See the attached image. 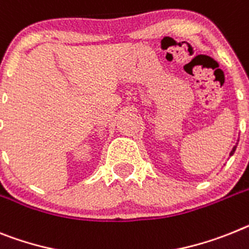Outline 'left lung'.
I'll return each mask as SVG.
<instances>
[{
	"instance_id": "8db88e82",
	"label": "left lung",
	"mask_w": 249,
	"mask_h": 249,
	"mask_svg": "<svg viewBox=\"0 0 249 249\" xmlns=\"http://www.w3.org/2000/svg\"><path fill=\"white\" fill-rule=\"evenodd\" d=\"M235 148H237V145H235V146H234V147H233V150H231V154H229V155H231H231H233V154H234V151H235Z\"/></svg>"
}]
</instances>
